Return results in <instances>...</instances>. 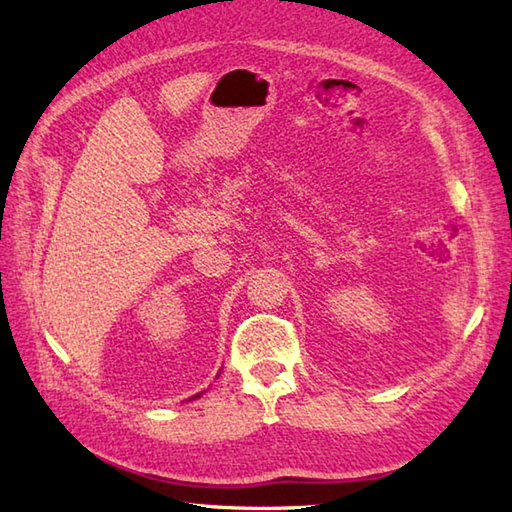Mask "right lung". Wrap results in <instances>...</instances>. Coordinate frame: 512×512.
<instances>
[{
    "label": "right lung",
    "mask_w": 512,
    "mask_h": 512,
    "mask_svg": "<svg viewBox=\"0 0 512 512\" xmlns=\"http://www.w3.org/2000/svg\"><path fill=\"white\" fill-rule=\"evenodd\" d=\"M198 396H200V394H198ZM198 396H193V398H198Z\"/></svg>",
    "instance_id": "obj_1"
}]
</instances>
